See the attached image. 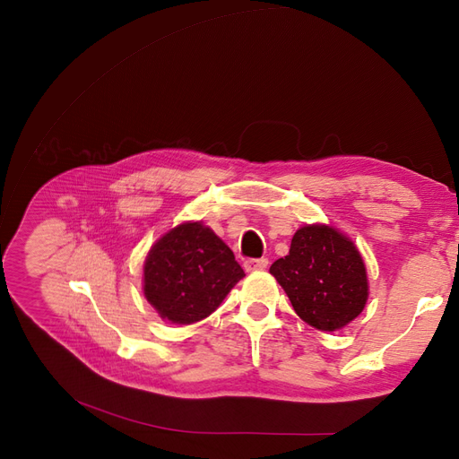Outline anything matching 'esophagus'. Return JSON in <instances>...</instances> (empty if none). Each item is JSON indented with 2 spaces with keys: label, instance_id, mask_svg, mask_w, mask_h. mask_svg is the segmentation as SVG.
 <instances>
[{
  "label": "esophagus",
  "instance_id": "esophagus-1",
  "mask_svg": "<svg viewBox=\"0 0 459 459\" xmlns=\"http://www.w3.org/2000/svg\"><path fill=\"white\" fill-rule=\"evenodd\" d=\"M246 272H260L268 268V260L266 258H249L244 262Z\"/></svg>",
  "mask_w": 459,
  "mask_h": 459
}]
</instances>
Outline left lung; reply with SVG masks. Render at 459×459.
<instances>
[{"label":"left lung","instance_id":"obj_1","mask_svg":"<svg viewBox=\"0 0 459 459\" xmlns=\"http://www.w3.org/2000/svg\"><path fill=\"white\" fill-rule=\"evenodd\" d=\"M296 315L318 331H339L363 312L368 299L365 260L351 239L331 225H303L290 253L272 264Z\"/></svg>","mask_w":459,"mask_h":459}]
</instances>
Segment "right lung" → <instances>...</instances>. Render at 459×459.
Instances as JSON below:
<instances>
[{"label": "right lung", "instance_id": "obj_1", "mask_svg": "<svg viewBox=\"0 0 459 459\" xmlns=\"http://www.w3.org/2000/svg\"><path fill=\"white\" fill-rule=\"evenodd\" d=\"M246 273L223 239L203 221H184L151 247L143 294L160 318L189 325L210 316Z\"/></svg>", "mask_w": 459, "mask_h": 459}]
</instances>
